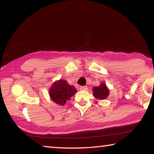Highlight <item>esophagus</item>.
Listing matches in <instances>:
<instances>
[{
    "mask_svg": "<svg viewBox=\"0 0 154 154\" xmlns=\"http://www.w3.org/2000/svg\"><path fill=\"white\" fill-rule=\"evenodd\" d=\"M88 90V87L87 86H81L80 87V90L81 91H85Z\"/></svg>",
    "mask_w": 154,
    "mask_h": 154,
    "instance_id": "esophagus-1",
    "label": "esophagus"
}]
</instances>
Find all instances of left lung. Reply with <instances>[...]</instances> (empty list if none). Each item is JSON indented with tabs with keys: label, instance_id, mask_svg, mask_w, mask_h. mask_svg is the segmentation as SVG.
Here are the masks:
<instances>
[{
	"label": "left lung",
	"instance_id": "obj_1",
	"mask_svg": "<svg viewBox=\"0 0 154 154\" xmlns=\"http://www.w3.org/2000/svg\"><path fill=\"white\" fill-rule=\"evenodd\" d=\"M93 95L96 98L99 100H104L109 94V91L105 83H101L99 86L94 87L92 89Z\"/></svg>",
	"mask_w": 154,
	"mask_h": 154
}]
</instances>
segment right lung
Here are the masks:
<instances>
[{"mask_svg": "<svg viewBox=\"0 0 154 154\" xmlns=\"http://www.w3.org/2000/svg\"><path fill=\"white\" fill-rule=\"evenodd\" d=\"M77 92L72 85H69L66 80L56 81L49 89V96L54 103L63 106Z\"/></svg>", "mask_w": 154, "mask_h": 154, "instance_id": "right-lung-1", "label": "right lung"}]
</instances>
